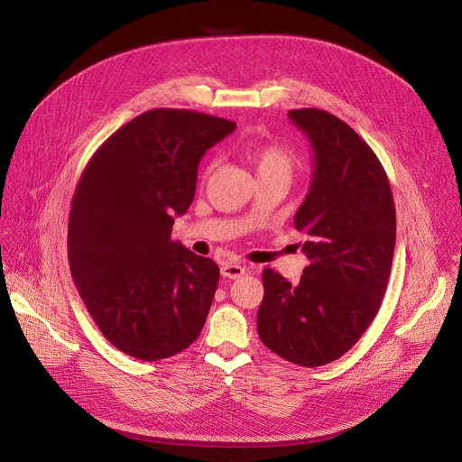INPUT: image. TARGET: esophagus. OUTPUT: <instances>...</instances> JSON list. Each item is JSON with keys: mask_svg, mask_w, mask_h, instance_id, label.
Wrapping results in <instances>:
<instances>
[{"mask_svg": "<svg viewBox=\"0 0 462 462\" xmlns=\"http://www.w3.org/2000/svg\"><path fill=\"white\" fill-rule=\"evenodd\" d=\"M243 274H245V267L237 265V263H225V265L221 267V276H225V278L236 280V278H239Z\"/></svg>", "mask_w": 462, "mask_h": 462, "instance_id": "1", "label": "esophagus"}]
</instances>
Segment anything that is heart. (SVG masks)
<instances>
[{"instance_id": "heart-1", "label": "heart", "mask_w": 462, "mask_h": 462, "mask_svg": "<svg viewBox=\"0 0 462 462\" xmlns=\"http://www.w3.org/2000/svg\"><path fill=\"white\" fill-rule=\"evenodd\" d=\"M248 161L259 175L273 171H289L292 168V155L280 144H254L245 150Z\"/></svg>"}]
</instances>
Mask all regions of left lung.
<instances>
[{
	"instance_id": "1",
	"label": "left lung",
	"mask_w": 462,
	"mask_h": 462,
	"mask_svg": "<svg viewBox=\"0 0 462 462\" xmlns=\"http://www.w3.org/2000/svg\"><path fill=\"white\" fill-rule=\"evenodd\" d=\"M312 148V179L294 226L309 265L298 285L263 271L257 335L278 356L318 367L365 333L387 287L397 216L387 175L356 131L323 109H292Z\"/></svg>"
}]
</instances>
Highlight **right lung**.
Returning <instances> with one entry per match:
<instances>
[{
    "label": "right lung",
    "mask_w": 462,
    "mask_h": 462,
    "mask_svg": "<svg viewBox=\"0 0 462 462\" xmlns=\"http://www.w3.org/2000/svg\"><path fill=\"white\" fill-rule=\"evenodd\" d=\"M234 129L207 113L152 109L115 131L79 180L71 276L102 335L129 356H173L203 331L219 267L171 241V226L193 201L203 155Z\"/></svg>",
    "instance_id": "1"
}]
</instances>
